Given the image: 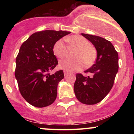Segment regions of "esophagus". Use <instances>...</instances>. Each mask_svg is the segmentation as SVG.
Wrapping results in <instances>:
<instances>
[{"mask_svg": "<svg viewBox=\"0 0 134 134\" xmlns=\"http://www.w3.org/2000/svg\"><path fill=\"white\" fill-rule=\"evenodd\" d=\"M64 75H65V76H66V75L68 74V72H67V71H64Z\"/></svg>", "mask_w": 134, "mask_h": 134, "instance_id": "1", "label": "esophagus"}]
</instances>
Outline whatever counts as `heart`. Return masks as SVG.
Here are the masks:
<instances>
[{
    "instance_id": "b5f03b06",
    "label": "heart",
    "mask_w": 134,
    "mask_h": 134,
    "mask_svg": "<svg viewBox=\"0 0 134 134\" xmlns=\"http://www.w3.org/2000/svg\"><path fill=\"white\" fill-rule=\"evenodd\" d=\"M67 42L71 46L77 48L76 52V59L65 57L58 62L60 69L67 72H73L80 70L84 67L92 65L96 61L97 52L95 48L90 45L89 41L79 35H74L67 39ZM53 52L57 57L62 58L67 53V47L63 40H59L55 43Z\"/></svg>"
}]
</instances>
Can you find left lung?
I'll return each instance as SVG.
<instances>
[{
	"label": "left lung",
	"mask_w": 134,
	"mask_h": 134,
	"mask_svg": "<svg viewBox=\"0 0 134 134\" xmlns=\"http://www.w3.org/2000/svg\"><path fill=\"white\" fill-rule=\"evenodd\" d=\"M81 35L94 46L97 58L95 64L84 71L91 76L76 75L74 90L80 102L95 104L103 99L113 87L118 70V55L110 41L94 35Z\"/></svg>",
	"instance_id": "8db88e82"
}]
</instances>
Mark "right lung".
I'll list each match as a JSON object with an SVG mask.
<instances>
[{
	"mask_svg": "<svg viewBox=\"0 0 134 134\" xmlns=\"http://www.w3.org/2000/svg\"><path fill=\"white\" fill-rule=\"evenodd\" d=\"M70 33L53 30L37 32L20 47L15 77L22 96L34 107H47L56 99L58 84L64 79V74L62 70L49 74L58 64L53 47L57 41Z\"/></svg>",
	"mask_w": 134,
	"mask_h": 134,
	"instance_id": "1",
	"label": "right lung"
}]
</instances>
